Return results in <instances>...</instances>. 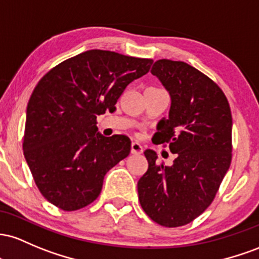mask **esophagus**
I'll return each instance as SVG.
<instances>
[{"mask_svg": "<svg viewBox=\"0 0 259 259\" xmlns=\"http://www.w3.org/2000/svg\"><path fill=\"white\" fill-rule=\"evenodd\" d=\"M131 153L132 154H142L143 153V147L138 142H132L131 144Z\"/></svg>", "mask_w": 259, "mask_h": 259, "instance_id": "esophagus-1", "label": "esophagus"}]
</instances>
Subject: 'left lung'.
<instances>
[{
    "label": "left lung",
    "instance_id": "obj_1",
    "mask_svg": "<svg viewBox=\"0 0 259 259\" xmlns=\"http://www.w3.org/2000/svg\"><path fill=\"white\" fill-rule=\"evenodd\" d=\"M152 74L171 97L168 118L159 122L152 141L167 144L175 159L167 166L145 150L148 170L138 181V198L153 222L177 228L211 204L230 167L231 110L220 87L188 63L159 60Z\"/></svg>",
    "mask_w": 259,
    "mask_h": 259
}]
</instances>
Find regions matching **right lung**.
Returning <instances> with one entry per match:
<instances>
[{
    "label": "right lung",
    "mask_w": 259,
    "mask_h": 259,
    "mask_svg": "<svg viewBox=\"0 0 259 259\" xmlns=\"http://www.w3.org/2000/svg\"><path fill=\"white\" fill-rule=\"evenodd\" d=\"M153 60L89 50L51 68L29 99L23 153L44 198L65 211L98 198L107 171L128 156L127 136L104 137L97 116L130 83L149 72Z\"/></svg>",
    "instance_id": "obj_1"
}]
</instances>
